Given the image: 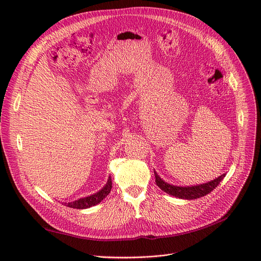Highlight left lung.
Here are the masks:
<instances>
[{
	"label": "left lung",
	"mask_w": 261,
	"mask_h": 261,
	"mask_svg": "<svg viewBox=\"0 0 261 261\" xmlns=\"http://www.w3.org/2000/svg\"><path fill=\"white\" fill-rule=\"evenodd\" d=\"M154 175H155L156 185L163 191H165L166 194H168L170 196H173V197H176V198H180V199L194 200V199H198V198L206 196L207 194L211 193V191H213L223 180V177L225 176V173L221 174L220 176L217 177V179H215L214 181H211L208 183L197 185V186H187V187L170 185L166 182H164L161 179V177L158 175L156 172H154Z\"/></svg>",
	"instance_id": "8db88e82"
}]
</instances>
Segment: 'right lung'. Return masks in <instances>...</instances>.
Returning <instances> with one entry per match:
<instances>
[{"mask_svg":"<svg viewBox=\"0 0 261 261\" xmlns=\"http://www.w3.org/2000/svg\"><path fill=\"white\" fill-rule=\"evenodd\" d=\"M112 188V179L111 176H109V180L106 184V186L99 190L98 193H96L90 197H86L82 198L79 200H76L74 202H70V203H65L66 206L71 207V208H77V210H84V208H89L91 206H94V205L100 203L111 191Z\"/></svg>","mask_w":261,"mask_h":261,"instance_id":"1","label":"right lung"}]
</instances>
